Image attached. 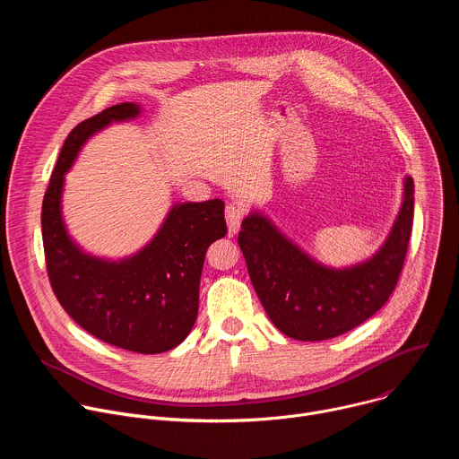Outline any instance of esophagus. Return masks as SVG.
<instances>
[{"label": "esophagus", "mask_w": 459, "mask_h": 459, "mask_svg": "<svg viewBox=\"0 0 459 459\" xmlns=\"http://www.w3.org/2000/svg\"><path fill=\"white\" fill-rule=\"evenodd\" d=\"M225 220H227V225H229V234L230 236L238 234V230L241 227V220H243V209H239L236 205H229L225 209Z\"/></svg>", "instance_id": "1"}]
</instances>
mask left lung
<instances>
[{
  "label": "left lung",
  "mask_w": 459,
  "mask_h": 459,
  "mask_svg": "<svg viewBox=\"0 0 459 459\" xmlns=\"http://www.w3.org/2000/svg\"><path fill=\"white\" fill-rule=\"evenodd\" d=\"M414 218V179L381 247L349 267H329L250 211L238 236L254 290L276 329L299 342L331 340L374 316L396 289Z\"/></svg>",
  "instance_id": "8db88e82"
}]
</instances>
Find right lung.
Wrapping results in <instances>:
<instances>
[{
	"label": "right lung",
	"mask_w": 459,
	"mask_h": 459,
	"mask_svg": "<svg viewBox=\"0 0 459 459\" xmlns=\"http://www.w3.org/2000/svg\"><path fill=\"white\" fill-rule=\"evenodd\" d=\"M140 114L142 105L119 103L73 128L45 192L41 232L48 280L67 314L108 345L160 354L178 347L198 317L207 248L227 234L225 204H174L154 238L119 259L85 252L69 234L61 209L65 174L83 145L108 125Z\"/></svg>",
	"instance_id": "right-lung-1"
}]
</instances>
